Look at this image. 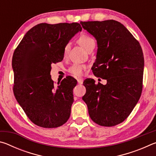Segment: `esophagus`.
Wrapping results in <instances>:
<instances>
[{
  "label": "esophagus",
  "instance_id": "obj_1",
  "mask_svg": "<svg viewBox=\"0 0 156 156\" xmlns=\"http://www.w3.org/2000/svg\"><path fill=\"white\" fill-rule=\"evenodd\" d=\"M77 81H78V83L79 84H83V80L82 78H78V79H77Z\"/></svg>",
  "mask_w": 156,
  "mask_h": 156
}]
</instances>
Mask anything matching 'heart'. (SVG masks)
<instances>
[{
    "instance_id": "heart-1",
    "label": "heart",
    "mask_w": 156,
    "mask_h": 156,
    "mask_svg": "<svg viewBox=\"0 0 156 156\" xmlns=\"http://www.w3.org/2000/svg\"><path fill=\"white\" fill-rule=\"evenodd\" d=\"M78 43L83 47V48L88 51L89 48L91 47L95 46V41L92 37L89 36L87 34H83L78 39ZM69 44H67L64 49V56H66L68 51ZM87 68L85 65H80V64H74L72 67H70L69 69V72L71 74H72L74 76H80L83 75V71Z\"/></svg>"
}]
</instances>
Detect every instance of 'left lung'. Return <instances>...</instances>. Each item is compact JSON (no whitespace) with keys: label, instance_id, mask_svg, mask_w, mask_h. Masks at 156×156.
Wrapping results in <instances>:
<instances>
[{"label":"left lung","instance_id":"left-lung-1","mask_svg":"<svg viewBox=\"0 0 156 156\" xmlns=\"http://www.w3.org/2000/svg\"><path fill=\"white\" fill-rule=\"evenodd\" d=\"M97 41L94 74L107 80L105 85L87 78L83 100L91 119L98 125L113 126L122 122L140 98L144 56L139 42L114 20L80 23Z\"/></svg>","mask_w":156,"mask_h":156}]
</instances>
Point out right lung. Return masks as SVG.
<instances>
[{
	"label": "right lung",
	"instance_id": "add662e5",
	"mask_svg": "<svg viewBox=\"0 0 156 156\" xmlns=\"http://www.w3.org/2000/svg\"><path fill=\"white\" fill-rule=\"evenodd\" d=\"M81 30L77 23H40L26 33L15 49L14 94L29 119L36 125L56 128L69 118L77 80L67 76L55 86L50 72L51 64L63 60L69 41Z\"/></svg>",
	"mask_w": 156,
	"mask_h": 156
}]
</instances>
